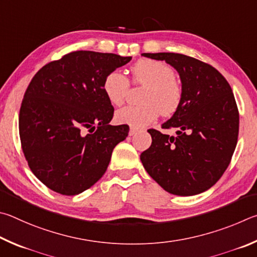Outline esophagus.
<instances>
[{
  "label": "esophagus",
  "mask_w": 257,
  "mask_h": 257,
  "mask_svg": "<svg viewBox=\"0 0 257 257\" xmlns=\"http://www.w3.org/2000/svg\"><path fill=\"white\" fill-rule=\"evenodd\" d=\"M138 132V128L137 127H131L130 128V132H128V134H130V137H132V136H134V134H136Z\"/></svg>",
  "instance_id": "esophagus-1"
}]
</instances>
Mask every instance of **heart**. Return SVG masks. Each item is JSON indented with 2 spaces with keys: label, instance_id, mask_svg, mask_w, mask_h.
I'll list each match as a JSON object with an SVG mask.
<instances>
[{
  "label": "heart",
  "instance_id": "obj_1",
  "mask_svg": "<svg viewBox=\"0 0 257 257\" xmlns=\"http://www.w3.org/2000/svg\"><path fill=\"white\" fill-rule=\"evenodd\" d=\"M131 72L132 82L145 87L140 97L141 103L117 110V123L140 127L152 123L159 114L169 116L178 109L183 89L172 67L160 61L141 60L132 66ZM128 89L130 81L119 71H111L103 79L102 90L112 105H121Z\"/></svg>",
  "mask_w": 257,
  "mask_h": 257
}]
</instances>
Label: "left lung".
<instances>
[{
	"label": "left lung",
	"mask_w": 257,
	"mask_h": 257,
	"mask_svg": "<svg viewBox=\"0 0 257 257\" xmlns=\"http://www.w3.org/2000/svg\"><path fill=\"white\" fill-rule=\"evenodd\" d=\"M165 61L181 76L183 98L163 128H155L150 148L140 158L148 174L170 194L191 196L209 190L226 172L236 149L239 112L228 81L220 72L194 57L177 53H143Z\"/></svg>",
	"instance_id": "8db88e82"
}]
</instances>
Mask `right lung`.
<instances>
[{
  "label": "right lung",
  "mask_w": 257,
  "mask_h": 257,
  "mask_svg": "<svg viewBox=\"0 0 257 257\" xmlns=\"http://www.w3.org/2000/svg\"><path fill=\"white\" fill-rule=\"evenodd\" d=\"M132 60L111 53L76 51L44 65L31 79L19 112L21 148L29 168L62 195L91 187L107 170L128 125H109L114 107L105 76Z\"/></svg>",
  "instance_id": "right-lung-1"
}]
</instances>
